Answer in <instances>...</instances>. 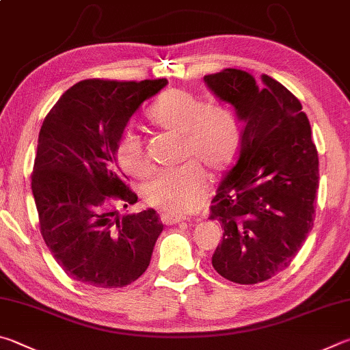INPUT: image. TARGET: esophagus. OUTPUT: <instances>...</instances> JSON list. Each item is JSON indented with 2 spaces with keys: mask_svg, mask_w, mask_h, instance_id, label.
<instances>
[{
  "mask_svg": "<svg viewBox=\"0 0 350 350\" xmlns=\"http://www.w3.org/2000/svg\"><path fill=\"white\" fill-rule=\"evenodd\" d=\"M183 219H185V218L172 215V213H163V215H161V221L164 224H176V223H181Z\"/></svg>",
  "mask_w": 350,
  "mask_h": 350,
  "instance_id": "1",
  "label": "esophagus"
}]
</instances>
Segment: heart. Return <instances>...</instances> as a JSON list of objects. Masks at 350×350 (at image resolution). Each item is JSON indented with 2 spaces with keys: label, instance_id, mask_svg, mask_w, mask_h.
<instances>
[{
  "label": "heart",
  "instance_id": "1",
  "mask_svg": "<svg viewBox=\"0 0 350 350\" xmlns=\"http://www.w3.org/2000/svg\"><path fill=\"white\" fill-rule=\"evenodd\" d=\"M152 124L181 135L180 161L175 169L159 170L141 189L146 204L175 215L192 213L203 203L206 172L219 176L238 153L241 122L235 107L224 101L207 103L185 89H169L149 109ZM116 161L129 175L143 178L150 172L143 139L127 129L115 147Z\"/></svg>",
  "mask_w": 350,
  "mask_h": 350
}]
</instances>
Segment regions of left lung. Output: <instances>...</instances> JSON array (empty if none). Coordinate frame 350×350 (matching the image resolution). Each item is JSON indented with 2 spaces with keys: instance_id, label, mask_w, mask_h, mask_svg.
Segmentation results:
<instances>
[{
  "instance_id": "obj_1",
  "label": "left lung",
  "mask_w": 350,
  "mask_h": 350,
  "mask_svg": "<svg viewBox=\"0 0 350 350\" xmlns=\"http://www.w3.org/2000/svg\"><path fill=\"white\" fill-rule=\"evenodd\" d=\"M223 69L204 77L243 122L235 164L212 200L223 240L212 266L226 280L256 284L289 267L314 226L318 152L301 103L269 75Z\"/></svg>"
}]
</instances>
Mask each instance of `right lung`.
<instances>
[{
	"label": "right lung",
	"mask_w": 350,
	"mask_h": 350,
	"mask_svg": "<svg viewBox=\"0 0 350 350\" xmlns=\"http://www.w3.org/2000/svg\"><path fill=\"white\" fill-rule=\"evenodd\" d=\"M167 79L92 78L66 90L42 121L32 172L40 230L70 278L124 287L146 272L163 223L153 209L118 218L137 203L115 147L141 103Z\"/></svg>",
	"instance_id": "1"
}]
</instances>
